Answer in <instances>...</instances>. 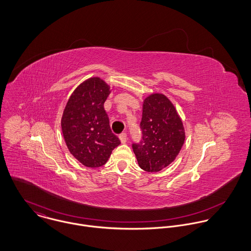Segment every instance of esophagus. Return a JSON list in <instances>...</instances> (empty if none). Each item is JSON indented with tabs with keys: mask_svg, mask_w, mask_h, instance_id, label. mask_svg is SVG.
Returning <instances> with one entry per match:
<instances>
[{
	"mask_svg": "<svg viewBox=\"0 0 251 251\" xmlns=\"http://www.w3.org/2000/svg\"><path fill=\"white\" fill-rule=\"evenodd\" d=\"M119 138H120V140H121V142L123 144L126 143V140H127V135H126V133H122V134H120V136H119Z\"/></svg>",
	"mask_w": 251,
	"mask_h": 251,
	"instance_id": "34e87169",
	"label": "esophagus"
}]
</instances>
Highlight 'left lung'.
Listing matches in <instances>:
<instances>
[{
  "label": "left lung",
  "mask_w": 251,
  "mask_h": 251,
  "mask_svg": "<svg viewBox=\"0 0 251 251\" xmlns=\"http://www.w3.org/2000/svg\"><path fill=\"white\" fill-rule=\"evenodd\" d=\"M140 127L142 140L132 144L138 164L147 172H158L175 160L184 143L182 122L169 99L156 93L144 100Z\"/></svg>",
  "instance_id": "left-lung-1"
}]
</instances>
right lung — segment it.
Segmentation results:
<instances>
[{
  "label": "right lung",
  "instance_id": "obj_1",
  "mask_svg": "<svg viewBox=\"0 0 251 251\" xmlns=\"http://www.w3.org/2000/svg\"><path fill=\"white\" fill-rule=\"evenodd\" d=\"M110 86L100 77H91L72 93L61 126L69 151L83 165L100 167L121 142L112 133L104 102Z\"/></svg>",
  "mask_w": 251,
  "mask_h": 251
}]
</instances>
